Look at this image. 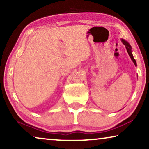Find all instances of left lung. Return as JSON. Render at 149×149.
<instances>
[{"label":"left lung","mask_w":149,"mask_h":149,"mask_svg":"<svg viewBox=\"0 0 149 149\" xmlns=\"http://www.w3.org/2000/svg\"><path fill=\"white\" fill-rule=\"evenodd\" d=\"M122 43H123L124 45L125 46V48L126 49H127V52L128 53V54H129V56L130 57V58H131V60H132V62H134V64L135 66H137V64H136V62L135 60V59L134 58V56H133V54H132V47L130 45V44L127 41H126L125 40L123 39V38H121V39Z\"/></svg>","instance_id":"obj_1"}]
</instances>
